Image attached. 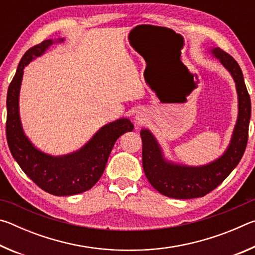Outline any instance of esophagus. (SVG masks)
Listing matches in <instances>:
<instances>
[{"instance_id": "esophagus-1", "label": "esophagus", "mask_w": 255, "mask_h": 255, "mask_svg": "<svg viewBox=\"0 0 255 255\" xmlns=\"http://www.w3.org/2000/svg\"><path fill=\"white\" fill-rule=\"evenodd\" d=\"M135 118H136V122L138 124H140V123H143L144 120H145V115L143 114V112H138Z\"/></svg>"}]
</instances>
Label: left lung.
Segmentation results:
<instances>
[{
    "label": "left lung",
    "mask_w": 255,
    "mask_h": 255,
    "mask_svg": "<svg viewBox=\"0 0 255 255\" xmlns=\"http://www.w3.org/2000/svg\"><path fill=\"white\" fill-rule=\"evenodd\" d=\"M231 73L239 96V117L232 140L221 157L204 166H185L166 161L162 149L148 129H141L143 169L153 188L162 195L175 199H192L204 197L225 180L240 163L245 152L251 118V99L244 83L243 73L236 60L219 47L211 49Z\"/></svg>",
    "instance_id": "8db88e82"
}]
</instances>
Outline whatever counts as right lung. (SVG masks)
Wrapping results in <instances>:
<instances>
[{"mask_svg": "<svg viewBox=\"0 0 255 255\" xmlns=\"http://www.w3.org/2000/svg\"><path fill=\"white\" fill-rule=\"evenodd\" d=\"M63 41V39H59ZM53 40H44L25 51L6 96V140L12 156L38 187L54 196L77 195L91 189L101 178L116 140L131 131L127 118L103 126L83 147L64 156H51L37 149L24 135L19 115V93L24 66L45 53Z\"/></svg>", "mask_w": 255, "mask_h": 255, "instance_id": "right-lung-1", "label": "right lung"}]
</instances>
